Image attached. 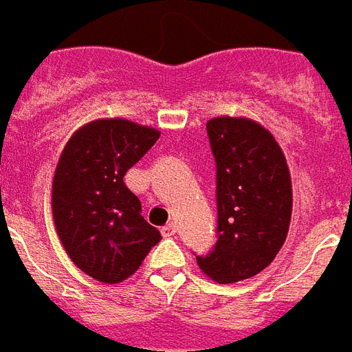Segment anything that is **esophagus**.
<instances>
[{
	"label": "esophagus",
	"instance_id": "esophagus-1",
	"mask_svg": "<svg viewBox=\"0 0 352 352\" xmlns=\"http://www.w3.org/2000/svg\"><path fill=\"white\" fill-rule=\"evenodd\" d=\"M175 232H177V226H175V224H171V222H169V224H166V226L162 228V236L171 237V236H175Z\"/></svg>",
	"mask_w": 352,
	"mask_h": 352
}]
</instances>
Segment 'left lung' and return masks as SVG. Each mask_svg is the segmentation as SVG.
<instances>
[{"label":"left lung","instance_id":"obj_1","mask_svg":"<svg viewBox=\"0 0 352 352\" xmlns=\"http://www.w3.org/2000/svg\"><path fill=\"white\" fill-rule=\"evenodd\" d=\"M217 162V243L196 256L219 285L251 279L285 243L292 214L287 158L264 126L251 118L217 116L207 122Z\"/></svg>","mask_w":352,"mask_h":352}]
</instances>
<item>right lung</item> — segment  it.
Wrapping results in <instances>:
<instances>
[{
	"label": "right lung",
	"mask_w": 352,
	"mask_h": 352,
	"mask_svg": "<svg viewBox=\"0 0 352 352\" xmlns=\"http://www.w3.org/2000/svg\"><path fill=\"white\" fill-rule=\"evenodd\" d=\"M158 138L148 126L101 118L79 128L64 146L52 181V217L65 252L92 279H128L162 239L124 184L126 171Z\"/></svg>",
	"instance_id": "1"
}]
</instances>
